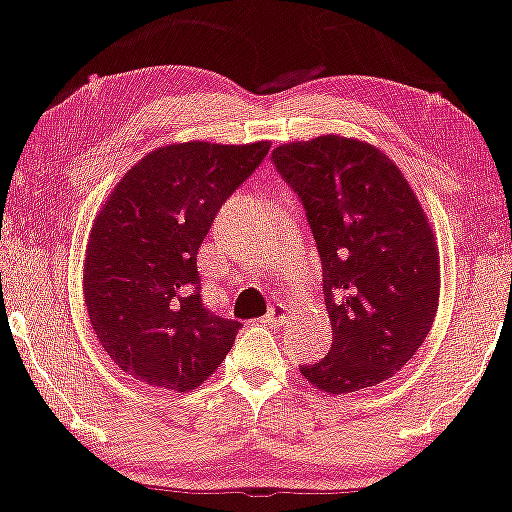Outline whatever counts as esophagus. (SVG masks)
I'll return each mask as SVG.
<instances>
[{
    "instance_id": "34e87169",
    "label": "esophagus",
    "mask_w": 512,
    "mask_h": 512,
    "mask_svg": "<svg viewBox=\"0 0 512 512\" xmlns=\"http://www.w3.org/2000/svg\"><path fill=\"white\" fill-rule=\"evenodd\" d=\"M286 318H288V309H286V305H272L268 314H265L263 321L268 323V325H272V328H277V325L284 323Z\"/></svg>"
}]
</instances>
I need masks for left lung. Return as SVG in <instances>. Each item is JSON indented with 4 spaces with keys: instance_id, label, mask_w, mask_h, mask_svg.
<instances>
[{
    "instance_id": "left-lung-1",
    "label": "left lung",
    "mask_w": 512,
    "mask_h": 512,
    "mask_svg": "<svg viewBox=\"0 0 512 512\" xmlns=\"http://www.w3.org/2000/svg\"><path fill=\"white\" fill-rule=\"evenodd\" d=\"M272 164L305 207L332 325L328 355L300 372L330 395L374 388L413 358L434 323L432 226L402 170L362 140L286 143Z\"/></svg>"
}]
</instances>
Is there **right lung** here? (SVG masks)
I'll list each match as a JSON object with an SVG mask.
<instances>
[{
    "instance_id": "1",
    "label": "right lung",
    "mask_w": 512,
    "mask_h": 512,
    "mask_svg": "<svg viewBox=\"0 0 512 512\" xmlns=\"http://www.w3.org/2000/svg\"><path fill=\"white\" fill-rule=\"evenodd\" d=\"M268 152V140L159 147L96 214L85 305L103 351L131 379L189 392L231 351L242 325L203 305L196 256L219 207Z\"/></svg>"
}]
</instances>
